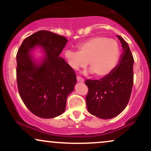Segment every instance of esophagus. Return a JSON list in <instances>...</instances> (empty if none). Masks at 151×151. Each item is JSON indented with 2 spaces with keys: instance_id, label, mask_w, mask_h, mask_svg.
<instances>
[{
  "instance_id": "1",
  "label": "esophagus",
  "mask_w": 151,
  "mask_h": 151,
  "mask_svg": "<svg viewBox=\"0 0 151 151\" xmlns=\"http://www.w3.org/2000/svg\"><path fill=\"white\" fill-rule=\"evenodd\" d=\"M77 79L78 81H79V82H84V79H83L82 77H79V76H77Z\"/></svg>"
}]
</instances>
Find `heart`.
<instances>
[{
    "label": "heart",
    "instance_id": "obj_1",
    "mask_svg": "<svg viewBox=\"0 0 151 151\" xmlns=\"http://www.w3.org/2000/svg\"><path fill=\"white\" fill-rule=\"evenodd\" d=\"M77 51L67 50L65 56L69 65L74 70L84 67L89 63L96 77L108 75L115 68L120 58V47L116 40L93 36L79 43Z\"/></svg>",
    "mask_w": 151,
    "mask_h": 151
}]
</instances>
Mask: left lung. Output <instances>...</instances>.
<instances>
[{"label":"left lung","instance_id":"8db88e82","mask_svg":"<svg viewBox=\"0 0 151 151\" xmlns=\"http://www.w3.org/2000/svg\"><path fill=\"white\" fill-rule=\"evenodd\" d=\"M123 52L119 64L110 74L100 79H86V96L89 112L104 119H111L121 114L129 103L133 84L134 60L127 42L117 35Z\"/></svg>","mask_w":151,"mask_h":151}]
</instances>
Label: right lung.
Segmentation results:
<instances>
[{"label": "right lung", "instance_id": "1", "mask_svg": "<svg viewBox=\"0 0 151 151\" xmlns=\"http://www.w3.org/2000/svg\"><path fill=\"white\" fill-rule=\"evenodd\" d=\"M65 37L40 30L26 37L16 55V77L20 97L37 116L51 119L65 111L68 95L77 82L75 72L60 55L67 42ZM41 46L46 53L42 63H34L29 52Z\"/></svg>", "mask_w": 151, "mask_h": 151}]
</instances>
